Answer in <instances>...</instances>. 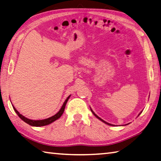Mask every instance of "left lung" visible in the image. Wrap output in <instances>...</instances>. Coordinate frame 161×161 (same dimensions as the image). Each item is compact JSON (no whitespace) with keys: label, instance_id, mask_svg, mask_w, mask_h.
Listing matches in <instances>:
<instances>
[{"label":"left lung","instance_id":"left-lung-1","mask_svg":"<svg viewBox=\"0 0 161 161\" xmlns=\"http://www.w3.org/2000/svg\"><path fill=\"white\" fill-rule=\"evenodd\" d=\"M91 111H92V114H94V116H96V117H97V118H98V119H99L100 120H102V122H104V123H106V124H107V125H111V124H109V123H107V122H106V121H104V120H102V118H99V117L98 116H97V115H96V114H95V113H94V112H93V111L92 110V109H91ZM141 113H142V112H141ZM141 113H140V114H139L138 115V116H139V115H140V114H141Z\"/></svg>","mask_w":161,"mask_h":161}]
</instances>
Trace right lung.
Returning <instances> with one entry per match:
<instances>
[{
  "label": "right lung",
  "mask_w": 161,
  "mask_h": 161,
  "mask_svg": "<svg viewBox=\"0 0 161 161\" xmlns=\"http://www.w3.org/2000/svg\"><path fill=\"white\" fill-rule=\"evenodd\" d=\"M70 96L71 95H69L68 97L66 98V99L65 100V102H64V104L62 105V108H60V110L58 112H57V113L55 115H54L53 116L50 117V118H46V119H44V120H34L29 119V118L24 117V116H22V114H20L19 112L17 111V109L14 107V106H13V108H14V111L16 112V114L18 115V116H19L21 118V119H22L23 121H24V122H25V123H26L27 124H29V125H31V126H36V127L44 126V125H49V124L52 123L53 122H54V121H55L56 120H57V119H58V118H59L60 117L62 116V115L63 114L64 111V108H65L66 103H67V101L69 100V97H70Z\"/></svg>",
  "instance_id": "obj_1"
}]
</instances>
